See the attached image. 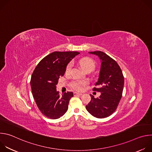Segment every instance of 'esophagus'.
I'll return each mask as SVG.
<instances>
[{
    "instance_id": "obj_1",
    "label": "esophagus",
    "mask_w": 152,
    "mask_h": 152,
    "mask_svg": "<svg viewBox=\"0 0 152 152\" xmlns=\"http://www.w3.org/2000/svg\"><path fill=\"white\" fill-rule=\"evenodd\" d=\"M73 94L75 96H82V93H76V92H74L73 93Z\"/></svg>"
}]
</instances>
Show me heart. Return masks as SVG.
<instances>
[{
	"label": "heart",
	"instance_id": "heart-1",
	"mask_svg": "<svg viewBox=\"0 0 152 152\" xmlns=\"http://www.w3.org/2000/svg\"><path fill=\"white\" fill-rule=\"evenodd\" d=\"M79 64L82 69L84 71H93L95 68V62L91 58H85L80 60ZM72 62H69L66 68V73L69 74L71 72L72 69ZM87 82L85 80H74L71 83V87L76 90V91H82L85 87V86L86 85Z\"/></svg>",
	"mask_w": 152,
	"mask_h": 152
}]
</instances>
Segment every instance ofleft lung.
Segmentation results:
<instances>
[{
	"label": "left lung",
	"mask_w": 152,
	"mask_h": 152,
	"mask_svg": "<svg viewBox=\"0 0 152 152\" xmlns=\"http://www.w3.org/2000/svg\"><path fill=\"white\" fill-rule=\"evenodd\" d=\"M101 60V67L98 81L93 90L100 92L99 97L90 94L91 101L86 109L93 116L103 118L109 117L117 110L122 97L124 76L117 62L101 51L90 52Z\"/></svg>",
	"instance_id": "8db88e82"
}]
</instances>
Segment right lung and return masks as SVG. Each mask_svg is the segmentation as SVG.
Returning <instances> with one entry per match:
<instances>
[{
  "instance_id": "right-lung-1",
  "label": "right lung",
  "mask_w": 152,
  "mask_h": 152,
  "mask_svg": "<svg viewBox=\"0 0 152 152\" xmlns=\"http://www.w3.org/2000/svg\"><path fill=\"white\" fill-rule=\"evenodd\" d=\"M78 52H53L38 64L31 76V86L33 97L41 113L50 119L62 117L68 110L72 92L62 96L56 91L59 76L66 72L69 62Z\"/></svg>"
}]
</instances>
